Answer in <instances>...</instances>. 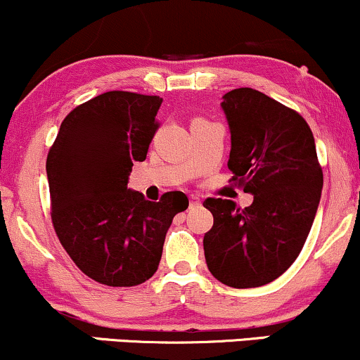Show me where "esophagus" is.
<instances>
[{"mask_svg": "<svg viewBox=\"0 0 360 360\" xmlns=\"http://www.w3.org/2000/svg\"><path fill=\"white\" fill-rule=\"evenodd\" d=\"M200 198L198 196H194V194H191V196H189V208H196V206H200Z\"/></svg>", "mask_w": 360, "mask_h": 360, "instance_id": "esophagus-1", "label": "esophagus"}]
</instances>
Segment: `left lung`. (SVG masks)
Wrapping results in <instances>:
<instances>
[{
    "label": "left lung",
    "instance_id": "8db88e82",
    "mask_svg": "<svg viewBox=\"0 0 360 360\" xmlns=\"http://www.w3.org/2000/svg\"><path fill=\"white\" fill-rule=\"evenodd\" d=\"M230 127L229 169L254 201L240 208L208 198L213 226L205 233L208 269L230 288H259L284 274L303 249L315 220L323 171L315 139L298 111L257 89L223 96Z\"/></svg>",
    "mask_w": 360,
    "mask_h": 360
}]
</instances>
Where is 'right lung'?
<instances>
[{
    "mask_svg": "<svg viewBox=\"0 0 360 360\" xmlns=\"http://www.w3.org/2000/svg\"><path fill=\"white\" fill-rule=\"evenodd\" d=\"M162 98L108 91L64 118L47 155L51 217L59 242L88 278L113 288L155 274L172 218L188 196L148 201L127 188L134 162L146 160Z\"/></svg>",
    "mask_w": 360,
    "mask_h": 360,
    "instance_id": "obj_1",
    "label": "right lung"
}]
</instances>
